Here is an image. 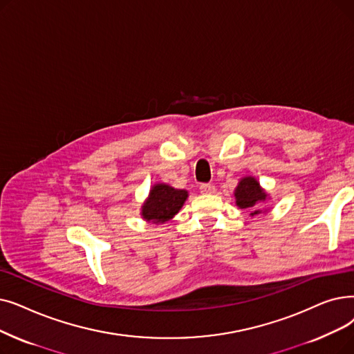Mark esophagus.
Returning <instances> with one entry per match:
<instances>
[{"label": "esophagus", "instance_id": "esophagus-1", "mask_svg": "<svg viewBox=\"0 0 354 354\" xmlns=\"http://www.w3.org/2000/svg\"><path fill=\"white\" fill-rule=\"evenodd\" d=\"M199 191H201V194H205V195L214 194L215 192V187L211 185V183H203V185L199 187Z\"/></svg>", "mask_w": 354, "mask_h": 354}]
</instances>
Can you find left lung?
Masks as SVG:
<instances>
[{"label": "left lung", "mask_w": 354, "mask_h": 354, "mask_svg": "<svg viewBox=\"0 0 354 354\" xmlns=\"http://www.w3.org/2000/svg\"><path fill=\"white\" fill-rule=\"evenodd\" d=\"M234 196H236V205L239 208L252 209L250 211L252 217L262 212L257 208V205L268 199L266 191L260 187V183L253 176H244L240 179L237 188L234 189Z\"/></svg>", "instance_id": "left-lung-1"}]
</instances>
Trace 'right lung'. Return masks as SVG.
I'll use <instances>...</instances> for the list:
<instances>
[{
  "label": "right lung",
  "mask_w": 354,
  "mask_h": 354,
  "mask_svg": "<svg viewBox=\"0 0 354 354\" xmlns=\"http://www.w3.org/2000/svg\"><path fill=\"white\" fill-rule=\"evenodd\" d=\"M188 198V191L175 189L167 183L153 185L142 205V217L149 223H165L174 218Z\"/></svg>",
  "instance_id": "obj_1"
}]
</instances>
